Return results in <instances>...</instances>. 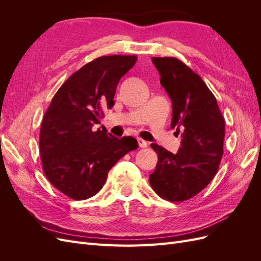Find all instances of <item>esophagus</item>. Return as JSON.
<instances>
[{
  "instance_id": "esophagus-1",
  "label": "esophagus",
  "mask_w": 261,
  "mask_h": 261,
  "mask_svg": "<svg viewBox=\"0 0 261 261\" xmlns=\"http://www.w3.org/2000/svg\"><path fill=\"white\" fill-rule=\"evenodd\" d=\"M137 141H138V145L140 148H146L148 146V143L146 140L141 139V138H137Z\"/></svg>"
}]
</instances>
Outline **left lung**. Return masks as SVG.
<instances>
[{"label": "left lung", "mask_w": 261, "mask_h": 261, "mask_svg": "<svg viewBox=\"0 0 261 261\" xmlns=\"http://www.w3.org/2000/svg\"><path fill=\"white\" fill-rule=\"evenodd\" d=\"M151 60L172 101L171 127L183 139L175 154L151 144L158 163L149 183L161 198L184 201L200 193L217 174L225 122L216 97L199 75L175 58Z\"/></svg>", "instance_id": "left-lung-1"}]
</instances>
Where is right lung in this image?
<instances>
[{
    "mask_svg": "<svg viewBox=\"0 0 261 261\" xmlns=\"http://www.w3.org/2000/svg\"><path fill=\"white\" fill-rule=\"evenodd\" d=\"M136 55H109L89 62L61 86L42 118L39 147L50 183L75 200L88 199L103 187L108 173L135 138L92 130L114 106L116 86L135 65Z\"/></svg>",
    "mask_w": 261,
    "mask_h": 261,
    "instance_id": "right-lung-1",
    "label": "right lung"
}]
</instances>
